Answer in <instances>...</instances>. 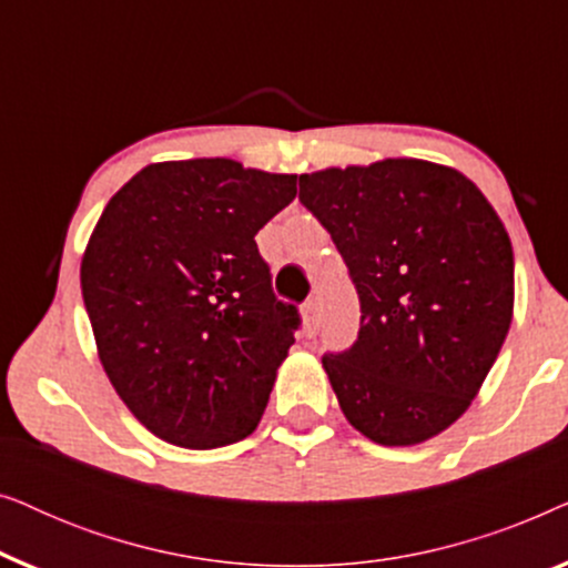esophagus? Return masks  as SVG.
Instances as JSON below:
<instances>
[{"label":"esophagus","instance_id":"34e87169","mask_svg":"<svg viewBox=\"0 0 568 568\" xmlns=\"http://www.w3.org/2000/svg\"><path fill=\"white\" fill-rule=\"evenodd\" d=\"M302 315H305V325L310 333H315L317 328H321V302L307 300L305 305H302Z\"/></svg>","mask_w":568,"mask_h":568}]
</instances>
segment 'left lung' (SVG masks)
Wrapping results in <instances>:
<instances>
[{"instance_id":"obj_1","label":"left lung","mask_w":568,"mask_h":568,"mask_svg":"<svg viewBox=\"0 0 568 568\" xmlns=\"http://www.w3.org/2000/svg\"><path fill=\"white\" fill-rule=\"evenodd\" d=\"M359 294V336L323 354L341 410L385 447L445 432L507 338L515 255L494 206L457 170L383 160L300 175Z\"/></svg>"}]
</instances>
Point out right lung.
Wrapping results in <instances>:
<instances>
[{
  "label": "right lung",
  "mask_w": 568,
  "mask_h": 568,
  "mask_svg": "<svg viewBox=\"0 0 568 568\" xmlns=\"http://www.w3.org/2000/svg\"><path fill=\"white\" fill-rule=\"evenodd\" d=\"M294 196L297 175L214 158L144 168L108 201L84 310L115 393L170 445L214 449L258 426L302 317L255 235Z\"/></svg>",
  "instance_id": "add662e5"
}]
</instances>
